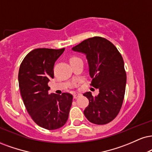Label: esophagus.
<instances>
[{"label":"esophagus","mask_w":152,"mask_h":152,"mask_svg":"<svg viewBox=\"0 0 152 152\" xmlns=\"http://www.w3.org/2000/svg\"><path fill=\"white\" fill-rule=\"evenodd\" d=\"M81 94H74V95H73V96H74V98H78V96H81Z\"/></svg>","instance_id":"1"}]
</instances>
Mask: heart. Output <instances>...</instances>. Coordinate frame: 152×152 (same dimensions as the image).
Returning a JSON list of instances; mask_svg holds the SVG:
<instances>
[{"label":"heart","mask_w":152,"mask_h":152,"mask_svg":"<svg viewBox=\"0 0 152 152\" xmlns=\"http://www.w3.org/2000/svg\"><path fill=\"white\" fill-rule=\"evenodd\" d=\"M78 59H80V58L77 57V56H71V57L70 58V63H71V62H73L74 61H76V60H78Z\"/></svg>","instance_id":"obj_1"}]
</instances>
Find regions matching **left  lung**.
<instances>
[{"label": "left lung", "instance_id": "left-lung-1", "mask_svg": "<svg viewBox=\"0 0 152 152\" xmlns=\"http://www.w3.org/2000/svg\"><path fill=\"white\" fill-rule=\"evenodd\" d=\"M72 50L86 54L93 78L91 85L99 90L95 97L91 92L83 94L89 100L84 115L96 125L109 123L118 115L125 96L127 76L122 55L112 42L101 37L84 40Z\"/></svg>", "mask_w": 152, "mask_h": 152}]
</instances>
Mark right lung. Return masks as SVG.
Wrapping results in <instances>:
<instances>
[{"instance_id":"obj_1","label":"right lung","mask_w":152,"mask_h":152,"mask_svg":"<svg viewBox=\"0 0 152 152\" xmlns=\"http://www.w3.org/2000/svg\"><path fill=\"white\" fill-rule=\"evenodd\" d=\"M65 48L35 49L27 54L18 73L22 98L37 125L53 130L65 125L72 104V95L49 94L48 83L54 78V66Z\"/></svg>"}]
</instances>
